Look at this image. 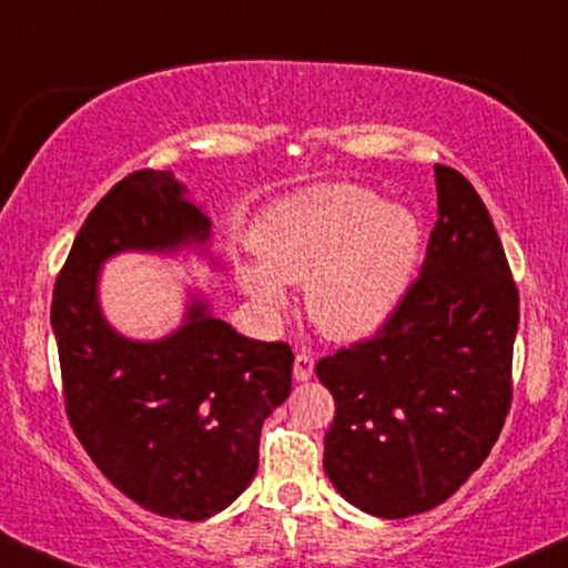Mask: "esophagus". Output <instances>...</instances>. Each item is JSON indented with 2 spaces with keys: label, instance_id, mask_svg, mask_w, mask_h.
<instances>
[{
  "label": "esophagus",
  "instance_id": "34e87169",
  "mask_svg": "<svg viewBox=\"0 0 568 568\" xmlns=\"http://www.w3.org/2000/svg\"><path fill=\"white\" fill-rule=\"evenodd\" d=\"M314 373V359L310 354H296V359H293V378L298 381V384H304V381H310Z\"/></svg>",
  "mask_w": 568,
  "mask_h": 568
}]
</instances>
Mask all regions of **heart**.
<instances>
[{"instance_id": "heart-1", "label": "heart", "mask_w": 568, "mask_h": 568, "mask_svg": "<svg viewBox=\"0 0 568 568\" xmlns=\"http://www.w3.org/2000/svg\"><path fill=\"white\" fill-rule=\"evenodd\" d=\"M262 262L241 266L258 310L288 306L285 283H306V310L327 338L352 344L386 325L418 272L423 227L413 209L357 184H317L266 209L254 232Z\"/></svg>"}]
</instances>
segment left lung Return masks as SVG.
Wrapping results in <instances>:
<instances>
[{"mask_svg": "<svg viewBox=\"0 0 568 568\" xmlns=\"http://www.w3.org/2000/svg\"><path fill=\"white\" fill-rule=\"evenodd\" d=\"M436 172L420 275L373 338L317 362L336 399L325 474L354 508L407 518L442 505L487 460L510 407L518 291L479 193Z\"/></svg>", "mask_w": 568, "mask_h": 568, "instance_id": "left-lung-1", "label": "left lung"}]
</instances>
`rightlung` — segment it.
<instances>
[{
	"label": "right lung",
	"instance_id": "right-lung-1",
	"mask_svg": "<svg viewBox=\"0 0 568 568\" xmlns=\"http://www.w3.org/2000/svg\"><path fill=\"white\" fill-rule=\"evenodd\" d=\"M211 219L172 172L142 169L108 193L73 241L52 298L65 413L105 479L140 508L203 521L256 476L258 434L291 394L293 352L245 338L190 293L182 325L136 341L108 323V258L209 251Z\"/></svg>",
	"mask_w": 568,
	"mask_h": 568
}]
</instances>
